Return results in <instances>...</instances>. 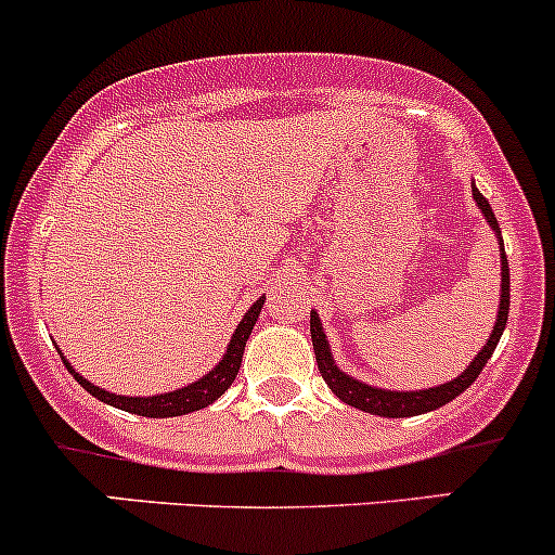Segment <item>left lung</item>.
<instances>
[{
    "instance_id": "1",
    "label": "left lung",
    "mask_w": 555,
    "mask_h": 555,
    "mask_svg": "<svg viewBox=\"0 0 555 555\" xmlns=\"http://www.w3.org/2000/svg\"><path fill=\"white\" fill-rule=\"evenodd\" d=\"M472 194L477 199V208L482 210L485 221L490 223V229L498 234V242H501V306H498V319L495 326H492L490 339L482 350L477 352L472 363H468L466 371H461V376H455L453 382H446L440 387H429V389H416V392H400V389H382V387H371L366 382H358L356 376L345 374L339 371L337 363H334L332 350H328L324 326H321V319L315 310H310V339H313V350H315V363H319L321 376L337 395L339 400L347 405L358 408V411L374 413V416H385V418H405V416H418V413L426 411H437L440 405L450 403L453 398H459L464 389L472 385L474 379L479 376V371L485 369V363L492 358V350L495 345L501 343V334L505 328V321H508V302H511V282H508V260H505V249H503V240H501V227H498V218L492 212L490 203L479 194V189L472 184Z\"/></svg>"
}]
</instances>
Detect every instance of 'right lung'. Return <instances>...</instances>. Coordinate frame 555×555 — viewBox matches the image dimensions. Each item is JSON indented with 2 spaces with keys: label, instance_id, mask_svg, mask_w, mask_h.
I'll return each instance as SVG.
<instances>
[{
  "label": "right lung",
  "instance_id": "right-lung-1",
  "mask_svg": "<svg viewBox=\"0 0 555 555\" xmlns=\"http://www.w3.org/2000/svg\"><path fill=\"white\" fill-rule=\"evenodd\" d=\"M263 300L266 297L255 300L253 308L245 313V319L240 321V326H236V332L231 334V343L227 347V352H223L221 361H218V366L212 369L210 374H205L203 379L192 382V385H186L181 389H173V392L152 395V398H126V395L105 392L102 387L91 385L89 379H83V376L78 374V371L73 369L68 361H65V356H63V363L68 366L70 374L76 376L78 385L87 389L89 395H94L96 400H102V403L115 405V408H120V411H129V413H137V416H147V418L184 416V413L199 411V408H208L210 403H216V400L231 387V382L236 379V374H240V366H242V352H245L247 337H249V332H253L255 321H258L260 308H263Z\"/></svg>",
  "mask_w": 555,
  "mask_h": 555
}]
</instances>
